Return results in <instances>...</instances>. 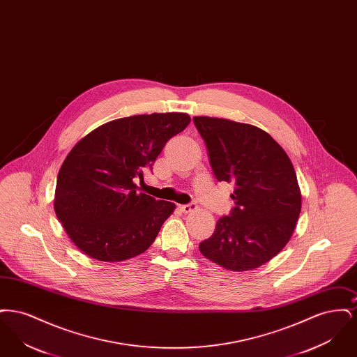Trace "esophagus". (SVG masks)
I'll return each mask as SVG.
<instances>
[{"mask_svg": "<svg viewBox=\"0 0 357 357\" xmlns=\"http://www.w3.org/2000/svg\"><path fill=\"white\" fill-rule=\"evenodd\" d=\"M197 204H182L179 208H181V211L182 213H191V211H194V210H197Z\"/></svg>", "mask_w": 357, "mask_h": 357, "instance_id": "obj_1", "label": "esophagus"}]
</instances>
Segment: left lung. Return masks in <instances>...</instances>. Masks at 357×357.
<instances>
[{"instance_id":"obj_1","label":"left lung","mask_w":357,"mask_h":357,"mask_svg":"<svg viewBox=\"0 0 357 357\" xmlns=\"http://www.w3.org/2000/svg\"><path fill=\"white\" fill-rule=\"evenodd\" d=\"M192 120L215 178L236 186V206L199 250L227 271H253L278 255L296 229L301 191L294 167L282 147L255 126L208 116Z\"/></svg>"}]
</instances>
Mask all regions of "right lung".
Masks as SVG:
<instances>
[{
	"instance_id": "add662e5",
	"label": "right lung",
	"mask_w": 357,
	"mask_h": 357,
	"mask_svg": "<svg viewBox=\"0 0 357 357\" xmlns=\"http://www.w3.org/2000/svg\"><path fill=\"white\" fill-rule=\"evenodd\" d=\"M190 116L182 112L112 120L76 143L59 171L54 211L84 255L120 262L144 253L175 204L136 192L134 179L153 162Z\"/></svg>"
}]
</instances>
